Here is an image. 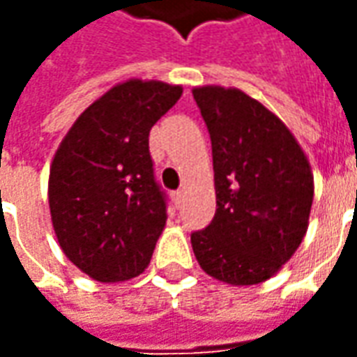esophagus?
I'll return each instance as SVG.
<instances>
[{"mask_svg": "<svg viewBox=\"0 0 357 357\" xmlns=\"http://www.w3.org/2000/svg\"><path fill=\"white\" fill-rule=\"evenodd\" d=\"M173 200H174V206H176V208H181V206H183V200H184L183 190H176V192L173 194Z\"/></svg>", "mask_w": 357, "mask_h": 357, "instance_id": "esophagus-1", "label": "esophagus"}]
</instances>
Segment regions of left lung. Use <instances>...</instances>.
<instances>
[{"mask_svg":"<svg viewBox=\"0 0 357 357\" xmlns=\"http://www.w3.org/2000/svg\"><path fill=\"white\" fill-rule=\"evenodd\" d=\"M211 137L215 215L194 231V257L208 276L255 286L278 274L309 227L313 171L289 128L235 87H194Z\"/></svg>","mask_w":357,"mask_h":357,"instance_id":"obj_1","label":"left lung"}]
</instances>
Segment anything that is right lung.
I'll list each match as a JSON object with an SVG mask.
<instances>
[{
    "instance_id": "1",
    "label": "right lung",
    "mask_w": 357,
    "mask_h": 357,
    "mask_svg": "<svg viewBox=\"0 0 357 357\" xmlns=\"http://www.w3.org/2000/svg\"><path fill=\"white\" fill-rule=\"evenodd\" d=\"M181 85L128 79L85 108L50 165L52 227L63 255L97 282H126L149 264L167 202L155 183L149 130Z\"/></svg>"
}]
</instances>
